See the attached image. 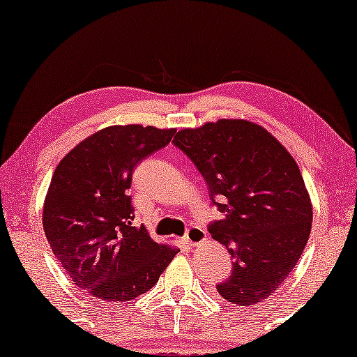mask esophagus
<instances>
[{"instance_id": "obj_1", "label": "esophagus", "mask_w": 357, "mask_h": 357, "mask_svg": "<svg viewBox=\"0 0 357 357\" xmlns=\"http://www.w3.org/2000/svg\"><path fill=\"white\" fill-rule=\"evenodd\" d=\"M183 241L188 243V245H198V243H202L206 241V232L203 231L202 227H197V226H192L185 234Z\"/></svg>"}]
</instances>
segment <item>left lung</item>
I'll use <instances>...</instances> for the list:
<instances>
[{"instance_id": "obj_1", "label": "left lung", "mask_w": 357, "mask_h": 357, "mask_svg": "<svg viewBox=\"0 0 357 357\" xmlns=\"http://www.w3.org/2000/svg\"><path fill=\"white\" fill-rule=\"evenodd\" d=\"M174 144L197 165L224 214L209 226L234 260L219 296L237 305L265 301L294 270L310 236L312 203L296 160L247 120L180 130Z\"/></svg>"}]
</instances>
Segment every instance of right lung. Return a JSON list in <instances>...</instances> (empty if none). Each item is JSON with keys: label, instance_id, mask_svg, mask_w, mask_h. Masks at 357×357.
Returning a JSON list of instances; mask_svg holds the SVG:
<instances>
[{"label": "right lung", "instance_id": "right-lung-1", "mask_svg": "<svg viewBox=\"0 0 357 357\" xmlns=\"http://www.w3.org/2000/svg\"><path fill=\"white\" fill-rule=\"evenodd\" d=\"M174 128L115 125L81 141L60 160L43 204L53 255L77 287L107 302L149 291L177 247L133 226L128 188L136 165L170 143Z\"/></svg>", "mask_w": 357, "mask_h": 357}]
</instances>
